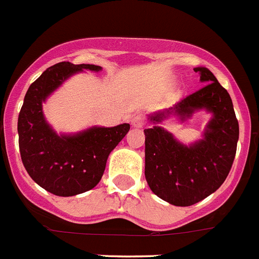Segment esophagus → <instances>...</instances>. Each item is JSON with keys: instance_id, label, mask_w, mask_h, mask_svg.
Instances as JSON below:
<instances>
[{"instance_id": "obj_1", "label": "esophagus", "mask_w": 259, "mask_h": 259, "mask_svg": "<svg viewBox=\"0 0 259 259\" xmlns=\"http://www.w3.org/2000/svg\"><path fill=\"white\" fill-rule=\"evenodd\" d=\"M131 123H132V127L141 128L143 125L145 124V116H144V115H140V114L135 115L134 118H132Z\"/></svg>"}]
</instances>
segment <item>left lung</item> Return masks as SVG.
Returning a JSON list of instances; mask_svg holds the SVG:
<instances>
[{"mask_svg": "<svg viewBox=\"0 0 259 259\" xmlns=\"http://www.w3.org/2000/svg\"><path fill=\"white\" fill-rule=\"evenodd\" d=\"M203 86L173 107L149 115L154 123L145 134V180L158 198L187 207L215 193L228 177L238 141V121L228 92L204 66L194 68ZM212 115L202 141L186 146L157 126L176 114L181 121L195 111Z\"/></svg>", "mask_w": 259, "mask_h": 259, "instance_id": "1", "label": "left lung"}]
</instances>
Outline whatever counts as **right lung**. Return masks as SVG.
Instances as JSON below:
<instances>
[{"mask_svg":"<svg viewBox=\"0 0 259 259\" xmlns=\"http://www.w3.org/2000/svg\"><path fill=\"white\" fill-rule=\"evenodd\" d=\"M83 70L102 66L55 64L30 85L18 116L19 151L28 176L57 196L89 191L99 183L108 154L130 131V124L90 127L77 134H57L43 114V103L66 79Z\"/></svg>","mask_w":259,"mask_h":259,"instance_id":"add662e5","label":"right lung"}]
</instances>
